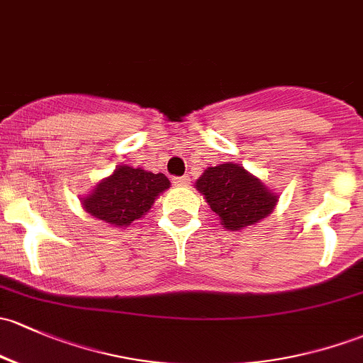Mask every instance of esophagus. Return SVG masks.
<instances>
[{
  "mask_svg": "<svg viewBox=\"0 0 363 363\" xmlns=\"http://www.w3.org/2000/svg\"><path fill=\"white\" fill-rule=\"evenodd\" d=\"M189 181H191V179H189V175H182V177H172V182H174L175 186H186V184H189Z\"/></svg>",
  "mask_w": 363,
  "mask_h": 363,
  "instance_id": "34e87169",
  "label": "esophagus"
}]
</instances>
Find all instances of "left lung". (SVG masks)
Masks as SVG:
<instances>
[{
  "instance_id": "8db88e82",
  "label": "left lung",
  "mask_w": 363,
  "mask_h": 363,
  "mask_svg": "<svg viewBox=\"0 0 363 363\" xmlns=\"http://www.w3.org/2000/svg\"><path fill=\"white\" fill-rule=\"evenodd\" d=\"M194 186L219 216L220 224L231 231L268 217L278 201L277 193L236 163L208 167Z\"/></svg>"
}]
</instances>
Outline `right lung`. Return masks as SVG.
I'll use <instances>...</instances> for the list:
<instances>
[{
	"label": "right lung",
	"instance_id": "1",
	"mask_svg": "<svg viewBox=\"0 0 363 363\" xmlns=\"http://www.w3.org/2000/svg\"><path fill=\"white\" fill-rule=\"evenodd\" d=\"M169 188L170 181L163 174L120 165L89 196L82 198V205L95 219L127 228L150 211L156 196Z\"/></svg>",
	"mask_w": 363,
	"mask_h": 363
}]
</instances>
